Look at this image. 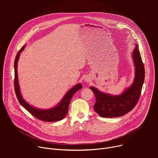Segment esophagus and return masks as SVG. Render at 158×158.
Returning <instances> with one entry per match:
<instances>
[{
  "label": "esophagus",
  "instance_id": "34e87169",
  "mask_svg": "<svg viewBox=\"0 0 158 158\" xmlns=\"http://www.w3.org/2000/svg\"><path fill=\"white\" fill-rule=\"evenodd\" d=\"M85 81H86V82H89L90 81H91V79H90L89 77H86L85 79Z\"/></svg>",
  "mask_w": 158,
  "mask_h": 158
}]
</instances>
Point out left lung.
I'll use <instances>...</instances> for the list:
<instances>
[{"mask_svg": "<svg viewBox=\"0 0 158 158\" xmlns=\"http://www.w3.org/2000/svg\"><path fill=\"white\" fill-rule=\"evenodd\" d=\"M132 52L135 67V76L132 84L119 95H111L102 93L97 88L91 86L96 96L94 109L101 117H120L130 112L136 105L144 81L145 71L143 62L137 44Z\"/></svg>", "mask_w": 158, "mask_h": 158, "instance_id": "left-lung-1", "label": "left lung"}]
</instances>
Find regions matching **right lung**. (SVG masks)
<instances>
[{"label": "right lung", "mask_w": 158, "mask_h": 158, "mask_svg": "<svg viewBox=\"0 0 158 158\" xmlns=\"http://www.w3.org/2000/svg\"><path fill=\"white\" fill-rule=\"evenodd\" d=\"M25 46L22 47L17 54L15 59L14 61V72H15V79H14V88L17 98L22 107H24L29 112L36 118L43 121L46 122H54L62 120L65 117L68 112L69 105L71 100L74 94L82 89V85L81 83H79L73 87L69 91H67L64 95L63 98L59 102V103L55 107L48 109H41L36 108L29 104H28L22 98L20 93V89L19 84L18 74H17V62L20 56V54L24 51Z\"/></svg>", "instance_id": "obj_1"}]
</instances>
